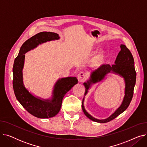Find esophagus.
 Segmentation results:
<instances>
[{"mask_svg":"<svg viewBox=\"0 0 147 147\" xmlns=\"http://www.w3.org/2000/svg\"><path fill=\"white\" fill-rule=\"evenodd\" d=\"M78 80L80 83L83 82L85 81L86 79V75L84 73L81 72L78 74Z\"/></svg>","mask_w":147,"mask_h":147,"instance_id":"esophagus-1","label":"esophagus"}]
</instances>
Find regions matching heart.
<instances>
[{"label": "heart", "mask_w": 147, "mask_h": 147, "mask_svg": "<svg viewBox=\"0 0 147 147\" xmlns=\"http://www.w3.org/2000/svg\"><path fill=\"white\" fill-rule=\"evenodd\" d=\"M105 57V51L102 50L100 51L99 52H98L94 58V63L96 64H99L102 62Z\"/></svg>", "instance_id": "1"}]
</instances>
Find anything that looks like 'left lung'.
<instances>
[{"label": "left lung", "mask_w": 147, "mask_h": 147, "mask_svg": "<svg viewBox=\"0 0 147 147\" xmlns=\"http://www.w3.org/2000/svg\"><path fill=\"white\" fill-rule=\"evenodd\" d=\"M120 48L121 50L119 52L116 59L114 62L115 64L112 65L110 64H102L90 73L89 79L83 83L86 88L84 93V95H86L92 84L103 80L108 74L113 73L119 75L124 79L125 83V96L121 104L110 117L105 119L99 120L96 119L88 113L84 106V97L82 105L83 111L88 118L94 121L104 123L113 120L127 109L132 99L136 78L134 59L130 51L125 45H121Z\"/></svg>", "instance_id": "obj_1"}]
</instances>
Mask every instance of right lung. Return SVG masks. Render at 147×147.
<instances>
[{
	"mask_svg": "<svg viewBox=\"0 0 147 147\" xmlns=\"http://www.w3.org/2000/svg\"><path fill=\"white\" fill-rule=\"evenodd\" d=\"M58 34L43 32L37 33L26 41L20 49L13 66V88L15 96L21 105L31 114L40 119H48L59 113L64 95L78 83L76 77L59 79L52 90V96L43 99L33 95L24 86L22 69L24 65L25 53L36 48L38 45L59 40Z\"/></svg>",
	"mask_w": 147,
	"mask_h": 147,
	"instance_id": "right-lung-1",
	"label": "right lung"
}]
</instances>
